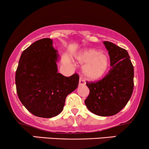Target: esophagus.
<instances>
[{
    "label": "esophagus",
    "mask_w": 149,
    "mask_h": 149,
    "mask_svg": "<svg viewBox=\"0 0 149 149\" xmlns=\"http://www.w3.org/2000/svg\"><path fill=\"white\" fill-rule=\"evenodd\" d=\"M85 84V80H83L82 78H80L79 80V85H84Z\"/></svg>",
    "instance_id": "1"
}]
</instances>
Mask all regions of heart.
Returning <instances> with one entry per match:
<instances>
[{
    "label": "heart",
    "mask_w": 149,
    "mask_h": 149,
    "mask_svg": "<svg viewBox=\"0 0 149 149\" xmlns=\"http://www.w3.org/2000/svg\"><path fill=\"white\" fill-rule=\"evenodd\" d=\"M78 60L85 63L83 66V73L90 80L101 79L107 73L110 64L107 54L95 49H85L80 55Z\"/></svg>",
    "instance_id": "1"
}]
</instances>
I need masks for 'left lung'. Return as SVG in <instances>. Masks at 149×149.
Instances as JSON below:
<instances>
[{
    "mask_svg": "<svg viewBox=\"0 0 149 149\" xmlns=\"http://www.w3.org/2000/svg\"><path fill=\"white\" fill-rule=\"evenodd\" d=\"M111 69L96 82L87 81L90 93L85 103L93 113L113 116L127 104L134 89V67L127 51L111 42L104 41Z\"/></svg>",
    "mask_w": 149,
    "mask_h": 149,
    "instance_id": "8db88e82",
    "label": "left lung"
}]
</instances>
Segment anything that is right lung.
<instances>
[{
    "instance_id": "obj_1",
    "label": "right lung",
    "mask_w": 149,
    "mask_h": 149,
    "mask_svg": "<svg viewBox=\"0 0 149 149\" xmlns=\"http://www.w3.org/2000/svg\"><path fill=\"white\" fill-rule=\"evenodd\" d=\"M57 51L50 38H42L23 51L15 74L17 93L29 111L52 118L62 111L66 97L77 88L79 76L57 72Z\"/></svg>"
}]
</instances>
